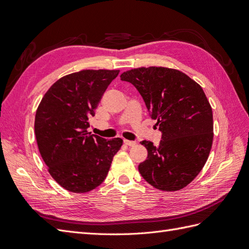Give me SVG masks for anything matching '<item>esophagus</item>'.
Segmentation results:
<instances>
[{
	"mask_svg": "<svg viewBox=\"0 0 249 249\" xmlns=\"http://www.w3.org/2000/svg\"><path fill=\"white\" fill-rule=\"evenodd\" d=\"M124 143L127 146H134L135 144H136V142H135V141H130V140H126V139L124 140Z\"/></svg>",
	"mask_w": 249,
	"mask_h": 249,
	"instance_id": "34e87169",
	"label": "esophagus"
}]
</instances>
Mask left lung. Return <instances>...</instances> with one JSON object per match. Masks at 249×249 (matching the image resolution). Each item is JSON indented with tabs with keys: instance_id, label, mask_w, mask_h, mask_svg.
Listing matches in <instances>:
<instances>
[{
	"instance_id": "1",
	"label": "left lung",
	"mask_w": 249,
	"mask_h": 249,
	"mask_svg": "<svg viewBox=\"0 0 249 249\" xmlns=\"http://www.w3.org/2000/svg\"><path fill=\"white\" fill-rule=\"evenodd\" d=\"M136 88L162 133L160 144L143 140L147 158L138 169L148 184L177 191L196 178L213 142V113L202 88L184 72L140 67L120 74Z\"/></svg>"
}]
</instances>
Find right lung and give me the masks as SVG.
<instances>
[{"mask_svg":"<svg viewBox=\"0 0 249 249\" xmlns=\"http://www.w3.org/2000/svg\"><path fill=\"white\" fill-rule=\"evenodd\" d=\"M119 71L85 70L59 79L44 94L35 115V136L50 175L64 189L89 192L106 178L122 138L87 132L88 119Z\"/></svg>","mask_w":249,"mask_h":249,"instance_id":"1","label":"right lung"}]
</instances>
